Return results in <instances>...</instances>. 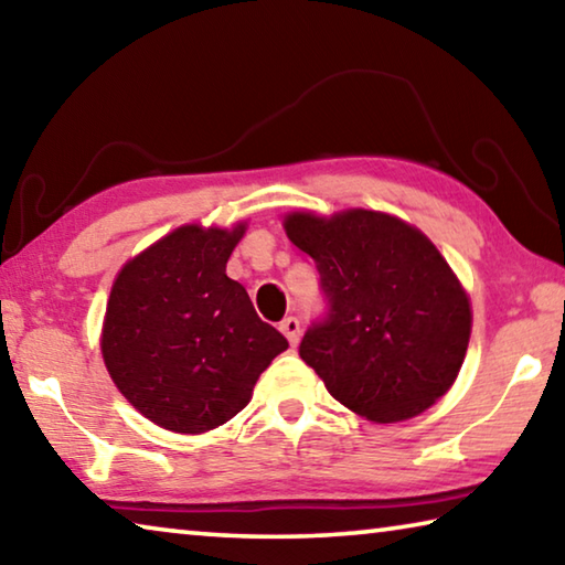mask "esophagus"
Listing matches in <instances>:
<instances>
[{
    "instance_id": "1",
    "label": "esophagus",
    "mask_w": 565,
    "mask_h": 565,
    "mask_svg": "<svg viewBox=\"0 0 565 565\" xmlns=\"http://www.w3.org/2000/svg\"><path fill=\"white\" fill-rule=\"evenodd\" d=\"M279 329H281V333L286 339H289V343L291 347H296V343H299V337H301V327H299V319H294V317H289V319H284L281 323H279Z\"/></svg>"
}]
</instances>
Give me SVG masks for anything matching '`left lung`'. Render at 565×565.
<instances>
[{
	"mask_svg": "<svg viewBox=\"0 0 565 565\" xmlns=\"http://www.w3.org/2000/svg\"><path fill=\"white\" fill-rule=\"evenodd\" d=\"M284 232L317 262L331 313L301 359L361 418L396 424L448 394L471 339V299L420 228L374 209L289 212Z\"/></svg>",
	"mask_w": 565,
	"mask_h": 565,
	"instance_id": "left-lung-1",
	"label": "left lung"
}]
</instances>
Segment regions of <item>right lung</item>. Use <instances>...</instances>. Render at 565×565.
I'll use <instances>...</instances> for the list:
<instances>
[{"label": "right lung", "instance_id": "obj_1", "mask_svg": "<svg viewBox=\"0 0 565 565\" xmlns=\"http://www.w3.org/2000/svg\"><path fill=\"white\" fill-rule=\"evenodd\" d=\"M181 224L121 266L102 323V359L121 396L167 431L206 434L234 418L289 349L226 276L246 234Z\"/></svg>", "mask_w": 565, "mask_h": 565}]
</instances>
